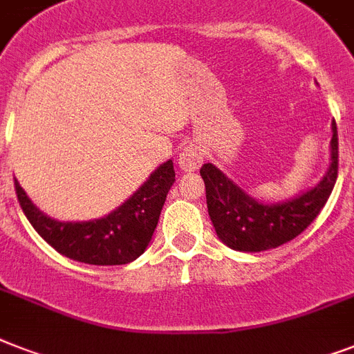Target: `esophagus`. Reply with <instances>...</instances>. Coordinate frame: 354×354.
Segmentation results:
<instances>
[{
	"mask_svg": "<svg viewBox=\"0 0 354 354\" xmlns=\"http://www.w3.org/2000/svg\"><path fill=\"white\" fill-rule=\"evenodd\" d=\"M202 163V147L198 143H189L180 154L178 165L183 172H194Z\"/></svg>",
	"mask_w": 354,
	"mask_h": 354,
	"instance_id": "34e87169",
	"label": "esophagus"
}]
</instances>
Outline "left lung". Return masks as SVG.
Segmentation results:
<instances>
[{
    "label": "left lung",
    "mask_w": 354,
    "mask_h": 354,
    "mask_svg": "<svg viewBox=\"0 0 354 354\" xmlns=\"http://www.w3.org/2000/svg\"><path fill=\"white\" fill-rule=\"evenodd\" d=\"M330 163L314 187L294 198L261 202L236 185L213 163H204L200 176L205 183L207 211L216 235L236 252H264L296 239L324 209L338 176V132L333 121Z\"/></svg>",
    "instance_id": "1"
}]
</instances>
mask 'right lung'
<instances>
[{
    "label": "right lung",
    "mask_w": 354,
    "mask_h": 354,
    "mask_svg": "<svg viewBox=\"0 0 354 354\" xmlns=\"http://www.w3.org/2000/svg\"><path fill=\"white\" fill-rule=\"evenodd\" d=\"M174 176L172 160L165 161L118 209L82 222L47 216L32 204L18 180H14V185L27 221L49 246L79 263L113 266L132 263L147 250Z\"/></svg>",
    "instance_id": "add662e5"
}]
</instances>
